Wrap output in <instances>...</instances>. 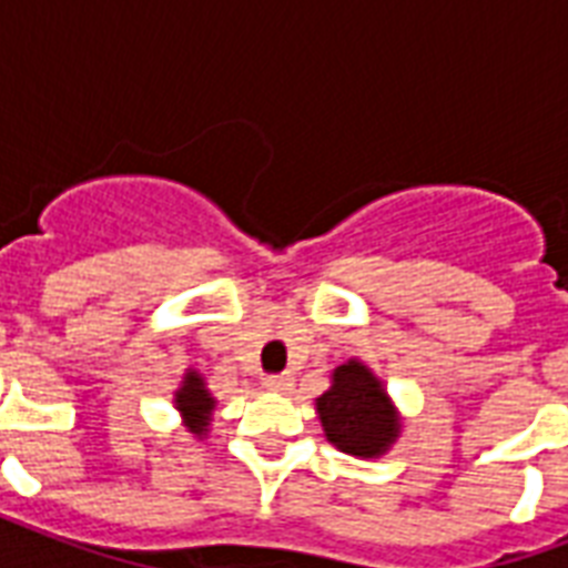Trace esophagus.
<instances>
[{"mask_svg": "<svg viewBox=\"0 0 568 568\" xmlns=\"http://www.w3.org/2000/svg\"><path fill=\"white\" fill-rule=\"evenodd\" d=\"M292 374H271V377H265V388H271V392H285V388H292Z\"/></svg>", "mask_w": 568, "mask_h": 568, "instance_id": "obj_1", "label": "esophagus"}]
</instances>
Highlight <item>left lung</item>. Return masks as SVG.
<instances>
[{"mask_svg": "<svg viewBox=\"0 0 568 568\" xmlns=\"http://www.w3.org/2000/svg\"><path fill=\"white\" fill-rule=\"evenodd\" d=\"M327 439L354 457H377L395 442L397 418L386 392L363 363L338 365L329 392L318 397Z\"/></svg>", "mask_w": 568, "mask_h": 568, "instance_id": "8db88e82", "label": "left lung"}]
</instances>
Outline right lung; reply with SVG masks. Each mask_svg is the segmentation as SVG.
<instances>
[{
  "label": "right lung",
  "instance_id": "add662e5",
  "mask_svg": "<svg viewBox=\"0 0 568 568\" xmlns=\"http://www.w3.org/2000/svg\"><path fill=\"white\" fill-rule=\"evenodd\" d=\"M176 406H180L182 415H185V427H189L191 433H196V436H203L205 427H209V415H212L214 409V400L212 395L205 392L203 377L196 372H189L182 388L176 392Z\"/></svg>",
  "mask_w": 568,
  "mask_h": 568
}]
</instances>
